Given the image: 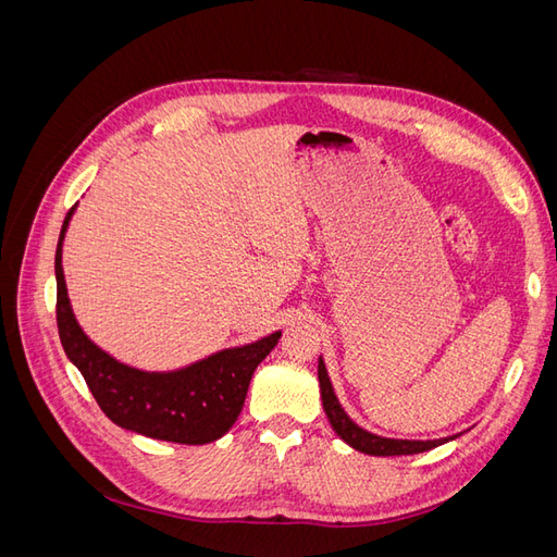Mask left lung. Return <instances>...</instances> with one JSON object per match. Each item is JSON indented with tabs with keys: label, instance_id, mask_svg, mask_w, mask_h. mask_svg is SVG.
<instances>
[{
	"label": "left lung",
	"instance_id": "obj_1",
	"mask_svg": "<svg viewBox=\"0 0 557 557\" xmlns=\"http://www.w3.org/2000/svg\"><path fill=\"white\" fill-rule=\"evenodd\" d=\"M318 381H320V397H323V407L330 418V425L348 446H352L360 453L381 455V458H387V455H413V453H425L430 448L442 446L448 440H455V436H448V440H434V442H409V440H385V436H376L372 432L358 428L346 416L339 399H336V395L332 391V383L325 372L323 360H318Z\"/></svg>",
	"mask_w": 557,
	"mask_h": 557
}]
</instances>
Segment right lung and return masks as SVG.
<instances>
[{"label": "right lung", "mask_w": 557, "mask_h": 557, "mask_svg": "<svg viewBox=\"0 0 557 557\" xmlns=\"http://www.w3.org/2000/svg\"><path fill=\"white\" fill-rule=\"evenodd\" d=\"M72 213L74 207L64 218L55 250L58 332L66 358L78 367L99 409L115 425L150 440L193 446L221 440L239 418L252 372L278 344L281 332L256 344L221 350L170 374H150L121 364L83 334L66 297L62 242Z\"/></svg>", "instance_id": "right-lung-1"}]
</instances>
